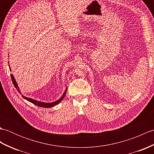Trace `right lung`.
<instances>
[{"label":"right lung","instance_id":"1","mask_svg":"<svg viewBox=\"0 0 154 154\" xmlns=\"http://www.w3.org/2000/svg\"><path fill=\"white\" fill-rule=\"evenodd\" d=\"M9 69H10V71H11V67H10V65H9ZM11 79H12V83H13V84H14V85L15 88H16V89H17V91H18V92L22 94V97L24 98V99H26V100H27L28 101H29V102L33 103V104H35V105H37V106H40V107H43V108H51V107H52V106H55V105H56V104L60 103L61 102V101L62 100H63V99L65 97V94H66V92H67V88H66V89H65V92H64L63 94V95L61 96V97L60 98V99H59V100H56V101H55V102H52V103H44V102H41V101H38V100H36L32 99H31V98H28V97H25V96L23 95V94H22L21 93V92H20V89H19V87H18V84H17V83H16V79H14V77L13 76L12 74L11 75Z\"/></svg>","mask_w":154,"mask_h":154}]
</instances>
